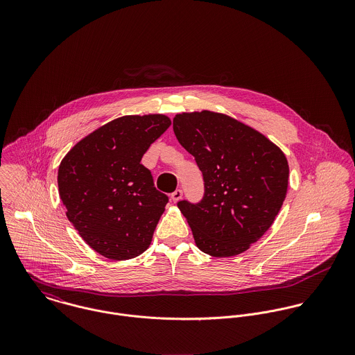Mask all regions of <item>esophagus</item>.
<instances>
[{
	"label": "esophagus",
	"instance_id": "34e87169",
	"mask_svg": "<svg viewBox=\"0 0 355 355\" xmlns=\"http://www.w3.org/2000/svg\"><path fill=\"white\" fill-rule=\"evenodd\" d=\"M182 197H183V191H182L180 189L175 190V191L172 193V196H171V198H172V201H173V202H178L179 200H182Z\"/></svg>",
	"mask_w": 355,
	"mask_h": 355
}]
</instances>
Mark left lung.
I'll return each instance as SVG.
<instances>
[{"instance_id":"left-lung-1","label":"left lung","mask_w":355,"mask_h":355,"mask_svg":"<svg viewBox=\"0 0 355 355\" xmlns=\"http://www.w3.org/2000/svg\"><path fill=\"white\" fill-rule=\"evenodd\" d=\"M173 132L202 172V200L178 202L198 249L220 258L246 252L286 198L284 153L252 127L210 110L176 114Z\"/></svg>"}]
</instances>
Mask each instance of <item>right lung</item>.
<instances>
[{"instance_id":"right-lung-1","label":"right lung","mask_w":355,"mask_h":355,"mask_svg":"<svg viewBox=\"0 0 355 355\" xmlns=\"http://www.w3.org/2000/svg\"><path fill=\"white\" fill-rule=\"evenodd\" d=\"M169 125L164 114L119 117L78 142L60 164L58 193L68 220L109 259L134 258L152 242L168 197L141 159Z\"/></svg>"}]
</instances>
